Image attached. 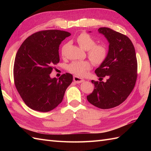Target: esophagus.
<instances>
[{
    "label": "esophagus",
    "mask_w": 151,
    "mask_h": 151,
    "mask_svg": "<svg viewBox=\"0 0 151 151\" xmlns=\"http://www.w3.org/2000/svg\"><path fill=\"white\" fill-rule=\"evenodd\" d=\"M73 81H74V82H76V84H80V83H82L83 82H84V79L80 78L77 76H73Z\"/></svg>",
    "instance_id": "34e87169"
}]
</instances>
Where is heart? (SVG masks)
<instances>
[{
	"mask_svg": "<svg viewBox=\"0 0 151 151\" xmlns=\"http://www.w3.org/2000/svg\"><path fill=\"white\" fill-rule=\"evenodd\" d=\"M79 46L82 49L88 50V56L92 63L95 65H100L106 60L108 56V49L104 44H96V40L87 33H82L76 38ZM67 45L62 48L63 54ZM91 68V64L88 61H76L68 66V70L75 75L85 76Z\"/></svg>",
	"mask_w": 151,
	"mask_h": 151,
	"instance_id": "1",
	"label": "heart"
}]
</instances>
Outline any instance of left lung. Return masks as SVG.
Segmentation results:
<instances>
[{
  "label": "left lung",
  "mask_w": 151,
  "mask_h": 151,
  "mask_svg": "<svg viewBox=\"0 0 151 151\" xmlns=\"http://www.w3.org/2000/svg\"><path fill=\"white\" fill-rule=\"evenodd\" d=\"M109 43L106 59L95 73L101 81H91L94 89L87 96L89 102L101 109L117 106L126 100L132 92L137 79V63L135 49L132 41L125 35L106 27L99 28Z\"/></svg>",
  "instance_id": "8db88e82"
}]
</instances>
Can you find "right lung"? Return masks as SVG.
Masks as SVG:
<instances>
[{
	"instance_id": "1",
	"label": "right lung",
	"mask_w": 151,
	"mask_h": 151,
	"mask_svg": "<svg viewBox=\"0 0 151 151\" xmlns=\"http://www.w3.org/2000/svg\"><path fill=\"white\" fill-rule=\"evenodd\" d=\"M69 36V32L58 30L37 32L24 40L16 54L15 87L24 103L34 110L47 112L57 107L73 82L69 73L58 79L50 76L52 65L60 62V45Z\"/></svg>"
}]
</instances>
